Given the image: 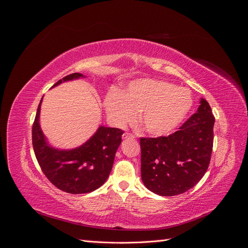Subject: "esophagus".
Wrapping results in <instances>:
<instances>
[{
  "label": "esophagus",
  "mask_w": 248,
  "mask_h": 248,
  "mask_svg": "<svg viewBox=\"0 0 248 248\" xmlns=\"http://www.w3.org/2000/svg\"><path fill=\"white\" fill-rule=\"evenodd\" d=\"M123 139L124 140H127V139H134V136L132 133H130V132H125L124 134H123Z\"/></svg>",
  "instance_id": "34e87169"
}]
</instances>
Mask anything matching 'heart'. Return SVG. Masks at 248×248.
Segmentation results:
<instances>
[{
    "instance_id": "b5f03b06",
    "label": "heart",
    "mask_w": 248,
    "mask_h": 248,
    "mask_svg": "<svg viewBox=\"0 0 248 248\" xmlns=\"http://www.w3.org/2000/svg\"><path fill=\"white\" fill-rule=\"evenodd\" d=\"M106 110L118 126L133 122L140 114V124L146 132L160 137L180 125L192 106L188 90L169 81L142 78L131 81L123 93L108 94Z\"/></svg>"
}]
</instances>
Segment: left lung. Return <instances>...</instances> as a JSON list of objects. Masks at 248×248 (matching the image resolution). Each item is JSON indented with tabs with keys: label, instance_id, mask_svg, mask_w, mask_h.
<instances>
[{
	"label": "left lung",
	"instance_id": "obj_1",
	"mask_svg": "<svg viewBox=\"0 0 248 248\" xmlns=\"http://www.w3.org/2000/svg\"><path fill=\"white\" fill-rule=\"evenodd\" d=\"M196 114L169 137L140 138L145 186L162 197L181 194L204 177L211 159L215 118L205 99Z\"/></svg>",
	"mask_w": 248,
	"mask_h": 248
}]
</instances>
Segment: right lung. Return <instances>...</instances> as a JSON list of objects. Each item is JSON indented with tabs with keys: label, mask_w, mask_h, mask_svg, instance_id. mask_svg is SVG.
Listing matches in <instances>:
<instances>
[{
	"label": "right lung",
	"mask_w": 248,
	"mask_h": 248,
	"mask_svg": "<svg viewBox=\"0 0 248 248\" xmlns=\"http://www.w3.org/2000/svg\"><path fill=\"white\" fill-rule=\"evenodd\" d=\"M82 77L80 73L69 74L52 87ZM41 101L33 123L32 140L35 156L43 174L57 188L68 193H88L99 188L110 174L124 131L100 126L94 136L80 147L72 150L55 149L47 144L40 128Z\"/></svg>",
	"instance_id": "1"
}]
</instances>
